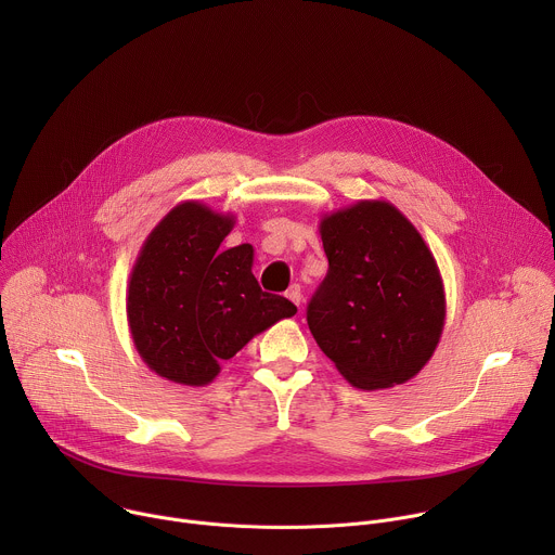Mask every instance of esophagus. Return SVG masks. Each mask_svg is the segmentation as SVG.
Segmentation results:
<instances>
[{
    "label": "esophagus",
    "mask_w": 555,
    "mask_h": 555,
    "mask_svg": "<svg viewBox=\"0 0 555 555\" xmlns=\"http://www.w3.org/2000/svg\"><path fill=\"white\" fill-rule=\"evenodd\" d=\"M285 296H287L296 307H300V302H302V292H300V285H298V283L289 285V289L285 292Z\"/></svg>",
    "instance_id": "34e87169"
}]
</instances>
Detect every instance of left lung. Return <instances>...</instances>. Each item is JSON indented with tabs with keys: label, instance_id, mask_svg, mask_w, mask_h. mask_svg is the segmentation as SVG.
I'll return each instance as SVG.
<instances>
[{
	"label": "left lung",
	"instance_id": "left-lung-1",
	"mask_svg": "<svg viewBox=\"0 0 555 555\" xmlns=\"http://www.w3.org/2000/svg\"><path fill=\"white\" fill-rule=\"evenodd\" d=\"M319 228L330 270L307 307L313 340L356 388L409 382L446 323L443 279L424 236L384 199L327 212Z\"/></svg>",
	"mask_w": 555,
	"mask_h": 555
}]
</instances>
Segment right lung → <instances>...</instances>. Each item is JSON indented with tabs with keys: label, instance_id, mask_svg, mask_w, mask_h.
Masks as SVG:
<instances>
[{
	"label": "right lung",
	"instance_id": "1",
	"mask_svg": "<svg viewBox=\"0 0 555 555\" xmlns=\"http://www.w3.org/2000/svg\"><path fill=\"white\" fill-rule=\"evenodd\" d=\"M232 225V212L182 202L149 232L129 274L133 347L153 373L176 384H210L221 360L296 313L285 296L259 287L250 244L219 248Z\"/></svg>",
	"mask_w": 555,
	"mask_h": 555
}]
</instances>
